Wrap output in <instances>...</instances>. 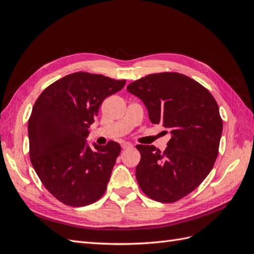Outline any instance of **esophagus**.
Here are the masks:
<instances>
[{"instance_id": "esophagus-1", "label": "esophagus", "mask_w": 254, "mask_h": 254, "mask_svg": "<svg viewBox=\"0 0 254 254\" xmlns=\"http://www.w3.org/2000/svg\"><path fill=\"white\" fill-rule=\"evenodd\" d=\"M133 147V145L132 144H130V143H128V142H126V143H123L122 144V148L123 149H131Z\"/></svg>"}]
</instances>
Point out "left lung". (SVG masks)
Masks as SVG:
<instances>
[{"label": "left lung", "mask_w": 254, "mask_h": 254, "mask_svg": "<svg viewBox=\"0 0 254 254\" xmlns=\"http://www.w3.org/2000/svg\"><path fill=\"white\" fill-rule=\"evenodd\" d=\"M127 91L144 103L152 124L172 133L163 152L136 145V181L153 200L178 201L200 186L217 159L222 132L218 105L202 84L176 72L149 74L129 83Z\"/></svg>", "instance_id": "8db88e82"}]
</instances>
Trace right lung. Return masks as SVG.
I'll list each match as a JSON object with an SVG mask.
<instances>
[{"instance_id": "obj_1", "label": "right lung", "mask_w": 254, "mask_h": 254, "mask_svg": "<svg viewBox=\"0 0 254 254\" xmlns=\"http://www.w3.org/2000/svg\"><path fill=\"white\" fill-rule=\"evenodd\" d=\"M126 79L76 72L53 82L37 98L28 120L29 158L44 188L57 200L84 206L101 198L121 152L109 141L86 145V137L106 97Z\"/></svg>"}]
</instances>
